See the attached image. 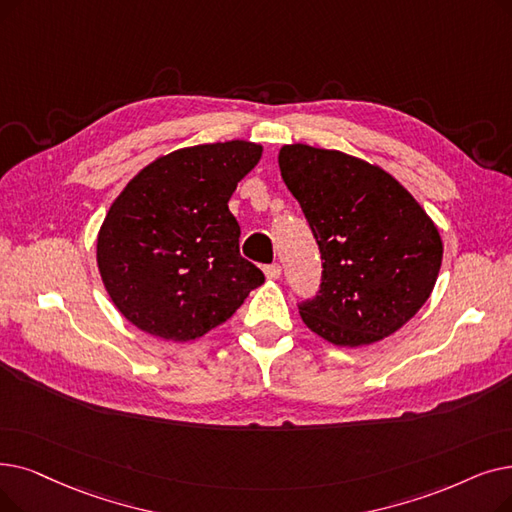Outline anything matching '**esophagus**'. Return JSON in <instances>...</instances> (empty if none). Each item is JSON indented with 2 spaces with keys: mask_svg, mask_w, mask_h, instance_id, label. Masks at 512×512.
Wrapping results in <instances>:
<instances>
[{
  "mask_svg": "<svg viewBox=\"0 0 512 512\" xmlns=\"http://www.w3.org/2000/svg\"><path fill=\"white\" fill-rule=\"evenodd\" d=\"M263 274H265V278H268V280H278V278H280V274H282V268H280L278 263L265 265V268H263Z\"/></svg>",
  "mask_w": 512,
  "mask_h": 512,
  "instance_id": "obj_1",
  "label": "esophagus"
}]
</instances>
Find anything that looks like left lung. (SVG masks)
<instances>
[{
	"instance_id": "obj_1",
	"label": "left lung",
	"mask_w": 512,
	"mask_h": 512,
	"mask_svg": "<svg viewBox=\"0 0 512 512\" xmlns=\"http://www.w3.org/2000/svg\"><path fill=\"white\" fill-rule=\"evenodd\" d=\"M278 165L324 261L301 320L337 347L391 337L433 293L443 259L435 221L391 173L341 150L286 144Z\"/></svg>"
}]
</instances>
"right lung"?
Returning a JSON list of instances; mask_svg holds the SVG:
<instances>
[{
    "label": "right lung",
    "mask_w": 512,
    "mask_h": 512,
    "mask_svg": "<svg viewBox=\"0 0 512 512\" xmlns=\"http://www.w3.org/2000/svg\"><path fill=\"white\" fill-rule=\"evenodd\" d=\"M261 154L247 140L188 146L127 182L96 242L102 284L127 322L157 339L196 341L263 284L261 270L240 257L228 209Z\"/></svg>",
    "instance_id": "1"
}]
</instances>
